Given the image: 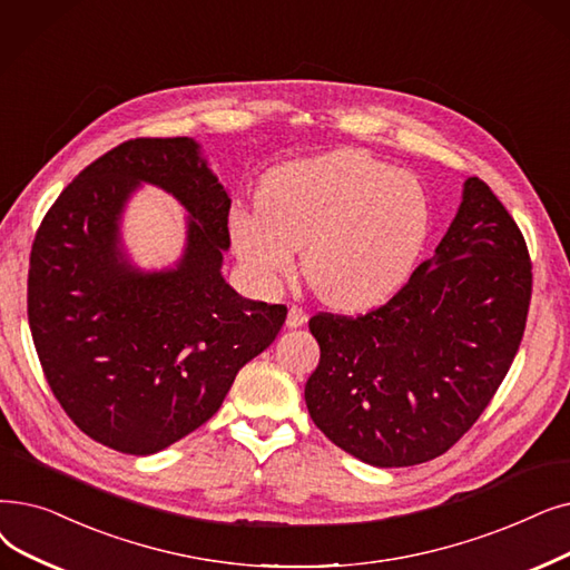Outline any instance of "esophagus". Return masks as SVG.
<instances>
[{
  "label": "esophagus",
  "mask_w": 570,
  "mask_h": 570,
  "mask_svg": "<svg viewBox=\"0 0 570 570\" xmlns=\"http://www.w3.org/2000/svg\"><path fill=\"white\" fill-rule=\"evenodd\" d=\"M305 324H307V312L303 307H298V305H291L288 316H286V326L288 328H301Z\"/></svg>",
  "instance_id": "1"
}]
</instances>
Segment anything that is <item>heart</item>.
Listing matches in <instances>:
<instances>
[{
    "label": "heart",
    "instance_id": "obj_1",
    "mask_svg": "<svg viewBox=\"0 0 570 570\" xmlns=\"http://www.w3.org/2000/svg\"><path fill=\"white\" fill-rule=\"evenodd\" d=\"M431 233V203L407 171L363 151H335L267 171L258 212H235L230 237L246 269L275 284L303 252L316 298L373 309L412 279Z\"/></svg>",
    "mask_w": 570,
    "mask_h": 570
}]
</instances>
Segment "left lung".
<instances>
[{"mask_svg": "<svg viewBox=\"0 0 570 570\" xmlns=\"http://www.w3.org/2000/svg\"><path fill=\"white\" fill-rule=\"evenodd\" d=\"M527 239L478 177L435 256L380 307L318 312L321 358L305 384L312 422L380 468L431 461L470 431L522 344L531 305Z\"/></svg>", "mask_w": 570, "mask_h": 570, "instance_id": "obj_1", "label": "left lung"}]
</instances>
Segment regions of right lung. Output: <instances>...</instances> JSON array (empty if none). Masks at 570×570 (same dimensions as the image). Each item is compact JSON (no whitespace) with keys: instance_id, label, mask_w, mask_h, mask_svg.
Instances as JSON below:
<instances>
[{"instance_id":"add662e5","label":"right lung","mask_w":570,"mask_h":570,"mask_svg":"<svg viewBox=\"0 0 570 570\" xmlns=\"http://www.w3.org/2000/svg\"><path fill=\"white\" fill-rule=\"evenodd\" d=\"M139 180L191 212L177 271L141 276L117 252ZM230 200L188 137H137L90 163L46 212L30 254L28 318L43 377L88 438L154 454L216 414L239 367L277 337L286 305L220 277Z\"/></svg>"}]
</instances>
